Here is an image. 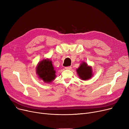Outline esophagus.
<instances>
[{
    "mask_svg": "<svg viewBox=\"0 0 129 129\" xmlns=\"http://www.w3.org/2000/svg\"><path fill=\"white\" fill-rule=\"evenodd\" d=\"M65 69L67 70H71L72 69V67L71 66H68V67H66Z\"/></svg>",
    "mask_w": 129,
    "mask_h": 129,
    "instance_id": "esophagus-1",
    "label": "esophagus"
}]
</instances>
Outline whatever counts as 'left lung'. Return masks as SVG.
Returning a JSON list of instances; mask_svg holds the SVG:
<instances>
[{
  "instance_id": "1",
  "label": "left lung",
  "mask_w": 129,
  "mask_h": 129,
  "mask_svg": "<svg viewBox=\"0 0 129 129\" xmlns=\"http://www.w3.org/2000/svg\"><path fill=\"white\" fill-rule=\"evenodd\" d=\"M76 72L79 78L83 80H88L93 76L92 67L88 65L85 62L80 63V66L76 69Z\"/></svg>"
}]
</instances>
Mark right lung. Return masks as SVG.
I'll return each mask as SVG.
<instances>
[{
    "label": "right lung",
    "instance_id": "1",
    "mask_svg": "<svg viewBox=\"0 0 129 129\" xmlns=\"http://www.w3.org/2000/svg\"><path fill=\"white\" fill-rule=\"evenodd\" d=\"M36 73L39 79L45 83L50 84L56 78V71L54 70L52 60L49 58L43 59L38 63Z\"/></svg>",
    "mask_w": 129,
    "mask_h": 129
}]
</instances>
